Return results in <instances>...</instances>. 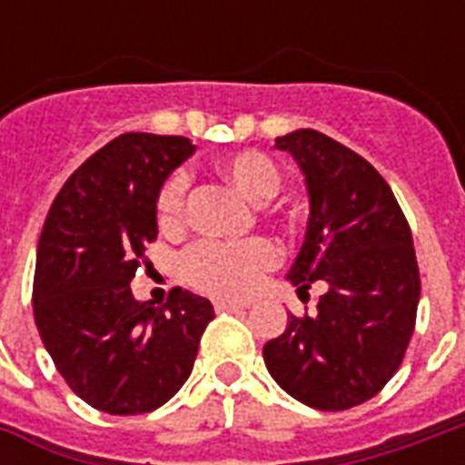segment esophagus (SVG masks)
Returning <instances> with one entry per match:
<instances>
[{
  "instance_id": "34e87169",
  "label": "esophagus",
  "mask_w": 465,
  "mask_h": 465,
  "mask_svg": "<svg viewBox=\"0 0 465 465\" xmlns=\"http://www.w3.org/2000/svg\"><path fill=\"white\" fill-rule=\"evenodd\" d=\"M216 313H233V312H243L246 303H236V302H216L213 303Z\"/></svg>"
}]
</instances>
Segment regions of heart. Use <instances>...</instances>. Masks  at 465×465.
<instances>
[{
	"label": "heart",
	"instance_id": "obj_1",
	"mask_svg": "<svg viewBox=\"0 0 465 465\" xmlns=\"http://www.w3.org/2000/svg\"><path fill=\"white\" fill-rule=\"evenodd\" d=\"M216 172L253 203H266L282 189V173L262 152H236L216 162ZM186 212V176L173 173L156 196L159 229L173 233L182 229ZM279 263V252L266 239L242 243L203 242L183 256L182 273L199 292L219 299H243L259 286L262 276Z\"/></svg>",
	"mask_w": 465,
	"mask_h": 465
}]
</instances>
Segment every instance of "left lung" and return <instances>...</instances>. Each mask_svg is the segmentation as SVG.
I'll list each match as a JSON object with an SVG mask.
<instances>
[{"label":"left lung","mask_w":465,"mask_h":465,"mask_svg":"<svg viewBox=\"0 0 465 465\" xmlns=\"http://www.w3.org/2000/svg\"><path fill=\"white\" fill-rule=\"evenodd\" d=\"M299 163L309 223L289 282L302 296L326 286L312 316H289L263 346L273 381L319 411L373 399L409 349L420 279L406 216L386 179L331 136L299 129L276 139Z\"/></svg>","instance_id":"left-lung-1"}]
</instances>
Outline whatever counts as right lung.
<instances>
[{"label": "right lung", "mask_w": 465, "mask_h": 465, "mask_svg": "<svg viewBox=\"0 0 465 465\" xmlns=\"http://www.w3.org/2000/svg\"><path fill=\"white\" fill-rule=\"evenodd\" d=\"M196 152L186 136L122 134L56 193L39 236L35 322L69 389L96 411L159 409L189 379L209 299L172 289L136 302L132 279L156 239V196Z\"/></svg>", "instance_id": "1"}]
</instances>
